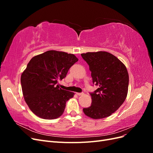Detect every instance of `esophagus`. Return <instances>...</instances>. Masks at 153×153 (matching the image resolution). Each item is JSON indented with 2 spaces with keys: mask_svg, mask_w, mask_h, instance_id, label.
Returning <instances> with one entry per match:
<instances>
[{
  "mask_svg": "<svg viewBox=\"0 0 153 153\" xmlns=\"http://www.w3.org/2000/svg\"><path fill=\"white\" fill-rule=\"evenodd\" d=\"M76 94L78 96H82V95L84 94V93H83V92H76Z\"/></svg>",
  "mask_w": 153,
  "mask_h": 153,
  "instance_id": "1",
  "label": "esophagus"
}]
</instances>
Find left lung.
I'll return each mask as SVG.
<instances>
[{"label":"left lung","mask_w":153,"mask_h":153,"mask_svg":"<svg viewBox=\"0 0 153 153\" xmlns=\"http://www.w3.org/2000/svg\"><path fill=\"white\" fill-rule=\"evenodd\" d=\"M89 66L93 84L98 86L91 93L92 103L83 109L87 116L94 119L107 117L122 105L128 91L129 75L124 64L108 52L81 54Z\"/></svg>","instance_id":"obj_1"}]
</instances>
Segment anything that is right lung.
Wrapping results in <instances>:
<instances>
[{"label":"right lung","instance_id":"right-lung-1","mask_svg":"<svg viewBox=\"0 0 153 153\" xmlns=\"http://www.w3.org/2000/svg\"><path fill=\"white\" fill-rule=\"evenodd\" d=\"M78 61L75 55L48 50L32 57L21 75L23 95L30 110L44 119L61 116L68 100L75 93L61 89L58 80L66 76Z\"/></svg>","mask_w":153,"mask_h":153}]
</instances>
